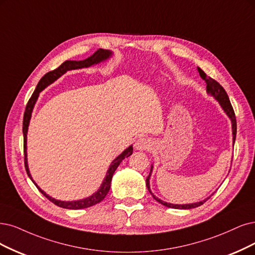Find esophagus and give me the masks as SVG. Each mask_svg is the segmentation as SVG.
Returning a JSON list of instances; mask_svg holds the SVG:
<instances>
[{
	"mask_svg": "<svg viewBox=\"0 0 255 255\" xmlns=\"http://www.w3.org/2000/svg\"><path fill=\"white\" fill-rule=\"evenodd\" d=\"M134 147L136 150H149L152 147V142L147 137H139L135 142Z\"/></svg>",
	"mask_w": 255,
	"mask_h": 255,
	"instance_id": "1",
	"label": "esophagus"
}]
</instances>
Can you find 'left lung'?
I'll return each mask as SVG.
<instances>
[{"instance_id":"8db88e82","label":"left lung","mask_w":255,"mask_h":255,"mask_svg":"<svg viewBox=\"0 0 255 255\" xmlns=\"http://www.w3.org/2000/svg\"><path fill=\"white\" fill-rule=\"evenodd\" d=\"M197 70H199L200 72V75L201 78L206 82L207 84V93L211 94V96L218 101L220 103L221 107L223 108V110L225 111L226 115H227L229 117V119L231 120V123H232V134H233V144L235 142V137H237V119H235V113H234V110L232 108V105L231 103L229 101V97L227 92L225 91V89L221 86L220 83L216 82L215 80H213L212 78L210 77H207V74L201 69V68H197ZM152 169H153V166H151V169H150V173L148 175V177L146 178V185H147V188L149 192L151 193L153 199L161 203L162 205L168 207V208H174V209H192V208H196V207H199L201 205H203L207 200L209 199V197H207L206 200L202 201V202H197V203H192V204H183V205H177V204H170V203H167V202H164L162 200H159L158 197H156L152 192L151 190H150V184H149V180H150V176H151V172H152Z\"/></svg>"}]
</instances>
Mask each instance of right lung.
<instances>
[{"mask_svg":"<svg viewBox=\"0 0 255 255\" xmlns=\"http://www.w3.org/2000/svg\"><path fill=\"white\" fill-rule=\"evenodd\" d=\"M112 55V51L110 50H106V49H98L96 52H94L91 56L87 58L86 60L83 61H65L61 66H59L58 68L49 71L48 73H46L44 77L40 80L39 84L35 88V90L33 91L31 98L28 101L27 105H26V109H25V113H24V119H23V135H24V154H25V168H26V172L28 174V176L30 177V180L33 182V184L36 186L37 189L40 190V192L42 194H44L47 199H48L50 202H52L54 205L61 207V208H65V209H71V210H78V209H84V208H88V207L94 206L99 204L100 202H102L105 196L107 195V193L109 192L110 189V185H111V180H112V175L115 173V171L117 170V168L119 167V165L121 164V162L124 159L125 157L130 156L132 154L133 148L132 145L129 146L127 149H125L117 158L113 159V162L111 163L109 169L107 170L106 176L104 178V181L100 187V189L94 192L92 195H90L89 197H86V199H83L80 201H72V202H64V201H59L55 200L53 197L49 196L48 194H46L41 188L37 186L34 181L32 180L29 168H28V163H27V131H28V126H29V122L31 119V113L33 110V107L35 105V102L40 96V92L45 89L48 85L52 84L54 81L58 80L60 77L67 72L69 70H73V69H81V68H87L90 67L92 65L99 64L103 61L108 60L110 56Z\"/></svg>","mask_w":255,"mask_h":255,"instance_id":"add662e5","label":"right lung"}]
</instances>
